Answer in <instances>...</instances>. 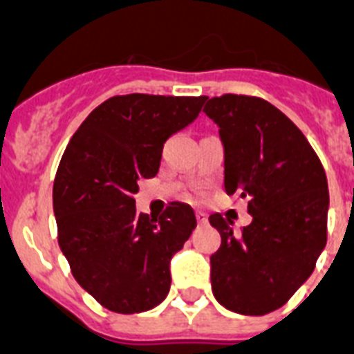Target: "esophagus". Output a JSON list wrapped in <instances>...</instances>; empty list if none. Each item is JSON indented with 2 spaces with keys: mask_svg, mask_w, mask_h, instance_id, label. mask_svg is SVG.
I'll return each mask as SVG.
<instances>
[{
  "mask_svg": "<svg viewBox=\"0 0 354 354\" xmlns=\"http://www.w3.org/2000/svg\"><path fill=\"white\" fill-rule=\"evenodd\" d=\"M195 217H197V223L201 224V226L208 223V215H206L204 212H197V213H195Z\"/></svg>",
  "mask_w": 354,
  "mask_h": 354,
  "instance_id": "esophagus-1",
  "label": "esophagus"
}]
</instances>
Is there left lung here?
<instances>
[{
  "label": "left lung",
  "instance_id": "left-lung-1",
  "mask_svg": "<svg viewBox=\"0 0 354 354\" xmlns=\"http://www.w3.org/2000/svg\"><path fill=\"white\" fill-rule=\"evenodd\" d=\"M224 145V188L248 198L250 226L233 233L221 213L212 255L215 299L241 315L282 308L309 279L328 241V177L302 131L266 99L224 93L206 97Z\"/></svg>",
  "mask_w": 354,
  "mask_h": 354
}]
</instances>
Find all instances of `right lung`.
<instances>
[{"label":"right lung","mask_w":354,"mask_h":354,"mask_svg":"<svg viewBox=\"0 0 354 354\" xmlns=\"http://www.w3.org/2000/svg\"><path fill=\"white\" fill-rule=\"evenodd\" d=\"M206 95L128 93L77 128L54 179L57 241L79 286L103 308L131 315L170 291L171 257L197 226L188 204L160 217L136 212L139 180L159 171L166 139L197 119Z\"/></svg>","instance_id":"add662e5"}]
</instances>
